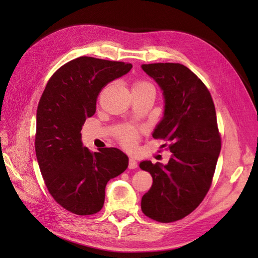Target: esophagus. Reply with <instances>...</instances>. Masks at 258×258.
Returning <instances> with one entry per match:
<instances>
[{
	"instance_id": "1",
	"label": "esophagus",
	"mask_w": 258,
	"mask_h": 258,
	"mask_svg": "<svg viewBox=\"0 0 258 258\" xmlns=\"http://www.w3.org/2000/svg\"><path fill=\"white\" fill-rule=\"evenodd\" d=\"M138 168V162L135 158H130L129 159V169H136Z\"/></svg>"
}]
</instances>
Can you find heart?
<instances>
[{"instance_id":"obj_1","label":"heart","mask_w":258,"mask_h":258,"mask_svg":"<svg viewBox=\"0 0 258 258\" xmlns=\"http://www.w3.org/2000/svg\"><path fill=\"white\" fill-rule=\"evenodd\" d=\"M148 87H153V85L151 83H148L147 81L138 79L132 82V91L142 90ZM117 139H118L119 143L123 147L132 148L138 142L139 132L132 128H122L121 130L118 131V134H117Z\"/></svg>"}]
</instances>
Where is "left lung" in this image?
<instances>
[{
    "mask_svg": "<svg viewBox=\"0 0 258 258\" xmlns=\"http://www.w3.org/2000/svg\"><path fill=\"white\" fill-rule=\"evenodd\" d=\"M165 97V116L153 138L168 143L172 153L168 165L142 161L153 185L141 201L142 212L154 221L182 220L208 194L215 172L222 139L213 99L207 86L188 68L179 63L143 64Z\"/></svg>",
    "mask_w": 258,
    "mask_h": 258,
    "instance_id": "1",
    "label": "left lung"
}]
</instances>
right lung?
Returning <instances> with one entry per match:
<instances>
[{
    "label": "right lung",
    "mask_w": 258,
    "mask_h": 258,
    "mask_svg": "<svg viewBox=\"0 0 258 258\" xmlns=\"http://www.w3.org/2000/svg\"><path fill=\"white\" fill-rule=\"evenodd\" d=\"M131 63L80 57L60 67L47 82L36 112L35 153L46 187L54 201L77 215L103 208L105 186L128 167L115 147L92 153L81 130L96 113L104 86L127 74Z\"/></svg>",
    "instance_id": "obj_1"
}]
</instances>
